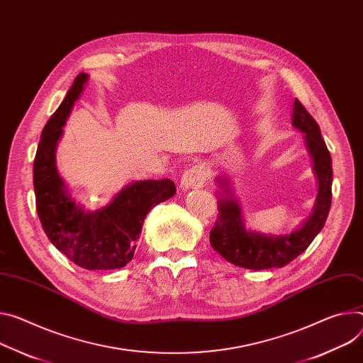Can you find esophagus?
<instances>
[{"label": "esophagus", "mask_w": 363, "mask_h": 363, "mask_svg": "<svg viewBox=\"0 0 363 363\" xmlns=\"http://www.w3.org/2000/svg\"><path fill=\"white\" fill-rule=\"evenodd\" d=\"M207 175H208V169H207L204 163L195 164V167L186 169L182 174L179 186L184 191H188V189H192V188H200L207 181Z\"/></svg>", "instance_id": "34e87169"}]
</instances>
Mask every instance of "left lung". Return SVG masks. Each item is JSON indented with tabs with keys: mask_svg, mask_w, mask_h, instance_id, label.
I'll return each instance as SVG.
<instances>
[{
	"mask_svg": "<svg viewBox=\"0 0 363 363\" xmlns=\"http://www.w3.org/2000/svg\"><path fill=\"white\" fill-rule=\"evenodd\" d=\"M292 125L304 133L307 150L313 159V172L318 191L310 216L291 233L265 235L246 227L242 207L225 177H217L220 186L217 203L218 218L210 232L211 247L236 267L260 271L282 268L301 255L321 232L332 206L333 169L332 157L321 138L315 120L295 100L292 106Z\"/></svg>",
	"mask_w": 363,
	"mask_h": 363,
	"instance_id": "1",
	"label": "left lung"
}]
</instances>
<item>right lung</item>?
I'll use <instances>...</instances> for the list:
<instances>
[{
  "mask_svg": "<svg viewBox=\"0 0 363 363\" xmlns=\"http://www.w3.org/2000/svg\"><path fill=\"white\" fill-rule=\"evenodd\" d=\"M88 74H79L59 108L46 123L33 164L36 210L52 245L88 271H110L133 259L147 213L175 195L171 179L131 181L104 207L79 206L56 167V147L63 125L81 96Z\"/></svg>",
  "mask_w": 363,
  "mask_h": 363,
  "instance_id": "1",
  "label": "right lung"
}]
</instances>
